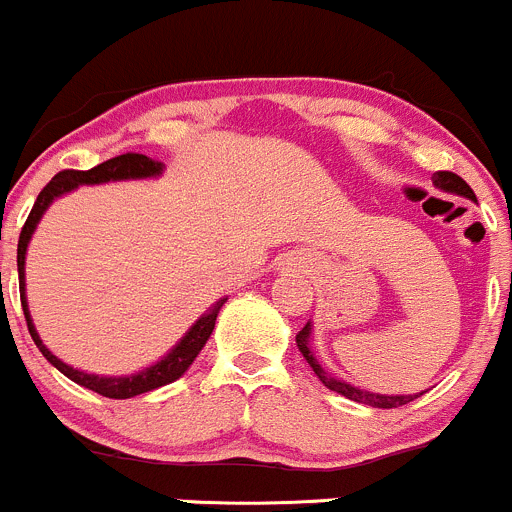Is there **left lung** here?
Segmentation results:
<instances>
[{
  "label": "left lung",
  "instance_id": "1",
  "mask_svg": "<svg viewBox=\"0 0 512 512\" xmlns=\"http://www.w3.org/2000/svg\"><path fill=\"white\" fill-rule=\"evenodd\" d=\"M436 185H438V188H443V190H451V193L466 195V198L476 200V193H473V190H471V185H468L466 180L461 178V175L451 173V170H438V173H436ZM297 347H299V352L304 354V359H307V364L312 366L314 374L319 376V381H322V384L327 386V389H332V391H337V394L347 396V399L356 401V404L374 406V409H399V406L409 404V401H414L416 396L423 394V391H421V394H416V396L369 394V391L356 389V386H352V384H344L342 379H334L332 374H327V371L322 369V364H319V361L314 359L312 349H309V324H304L302 332H297Z\"/></svg>",
  "mask_w": 512,
  "mask_h": 512
}]
</instances>
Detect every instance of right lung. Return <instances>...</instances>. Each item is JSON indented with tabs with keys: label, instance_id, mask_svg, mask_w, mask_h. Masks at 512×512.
Listing matches in <instances>:
<instances>
[{
	"label": "right lung",
	"instance_id": "add662e5",
	"mask_svg": "<svg viewBox=\"0 0 512 512\" xmlns=\"http://www.w3.org/2000/svg\"><path fill=\"white\" fill-rule=\"evenodd\" d=\"M163 170V163L158 160L141 156V153H126V156H116L106 163L96 165L91 170H61L56 173L49 183L44 185V190L39 193L36 198L32 213H29L27 223H24L22 232H19V247H17V267H19V292H22V309H24V317H27V327L29 334H32L34 344L39 347V352L56 366L64 376H69L71 381L76 384L86 386V389L96 391V394L108 396V399H131V396L138 394H146V391L158 389V386L170 384V381L180 379L185 374L190 364L195 361V356L200 354V349L205 347L208 337L213 334L215 329V319H218L220 307L225 304V299H220L218 304L213 307V312L200 317L198 322L190 327V332L180 339L178 347L173 349L165 359H160L156 366L151 369L141 371L136 376H121V379H106V376H94V374H84V371L74 369V366L64 364L61 359H56L49 349L41 344L39 334H36L32 317H29V309H27V297H24V255H27V245H29V237H32L36 223L39 218L44 215V210L49 208L51 200L59 198V195L69 193L74 190L76 185H94V183H108V180H126V178H148V175H158Z\"/></svg>",
	"mask_w": 512,
	"mask_h": 512
}]
</instances>
